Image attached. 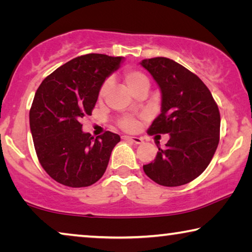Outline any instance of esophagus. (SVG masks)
Instances as JSON below:
<instances>
[{"label":"esophagus","instance_id":"esophagus-1","mask_svg":"<svg viewBox=\"0 0 252 252\" xmlns=\"http://www.w3.org/2000/svg\"><path fill=\"white\" fill-rule=\"evenodd\" d=\"M122 140L125 141H132L135 144H141L143 142V139L140 136H130V135H122Z\"/></svg>","mask_w":252,"mask_h":252}]
</instances>
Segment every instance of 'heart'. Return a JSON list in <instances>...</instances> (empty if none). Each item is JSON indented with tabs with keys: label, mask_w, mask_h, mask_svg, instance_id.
Wrapping results in <instances>:
<instances>
[{
	"label": "heart",
	"mask_w": 252,
	"mask_h": 252,
	"mask_svg": "<svg viewBox=\"0 0 252 252\" xmlns=\"http://www.w3.org/2000/svg\"><path fill=\"white\" fill-rule=\"evenodd\" d=\"M125 81L132 92H134L136 89L142 87V85H149V79L147 78V75L138 70H126L125 72ZM109 87L110 81L106 80L105 82L102 84V87L100 89V96H103L105 94ZM121 126L125 130L133 131L135 127L138 126V123H136V121L133 120V119L125 118L121 120Z\"/></svg>",
	"instance_id": "b5f03b06"
}]
</instances>
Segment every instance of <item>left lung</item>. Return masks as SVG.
I'll use <instances>...</instances> for the list:
<instances>
[{
	"mask_svg": "<svg viewBox=\"0 0 252 252\" xmlns=\"http://www.w3.org/2000/svg\"><path fill=\"white\" fill-rule=\"evenodd\" d=\"M161 91V113L150 134L169 133L164 149L143 165L147 176L164 187H178L198 178L210 163L219 143L220 113L207 85L168 58L140 62Z\"/></svg>",
	"mask_w": 252,
	"mask_h": 252,
	"instance_id": "left-lung-1",
	"label": "left lung"
}]
</instances>
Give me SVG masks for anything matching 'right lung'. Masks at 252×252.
<instances>
[{"mask_svg":"<svg viewBox=\"0 0 252 252\" xmlns=\"http://www.w3.org/2000/svg\"><path fill=\"white\" fill-rule=\"evenodd\" d=\"M123 58L91 53L58 67L37 89L30 110L36 156L55 181L72 188L89 187L105 172L120 135L105 131L94 139L81 121L91 116L100 89Z\"/></svg>","mask_w":252,"mask_h":252,"instance_id":"right-lung-1","label":"right lung"}]
</instances>
